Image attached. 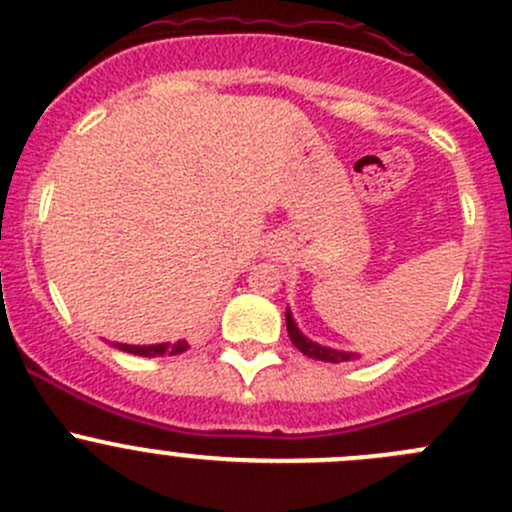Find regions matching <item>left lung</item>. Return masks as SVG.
Wrapping results in <instances>:
<instances>
[{
	"instance_id": "8db88e82",
	"label": "left lung",
	"mask_w": 512,
	"mask_h": 512,
	"mask_svg": "<svg viewBox=\"0 0 512 512\" xmlns=\"http://www.w3.org/2000/svg\"><path fill=\"white\" fill-rule=\"evenodd\" d=\"M285 319H287V332H289V339H292L294 347L299 349L304 356H312V359H319V361H332V364H339V361H354L359 359L354 352H339V349H329V347H322V344L312 342V339L304 337L302 332H299L297 322H294L292 312H285Z\"/></svg>"
}]
</instances>
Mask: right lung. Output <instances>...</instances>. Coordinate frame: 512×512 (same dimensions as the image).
<instances>
[{"mask_svg":"<svg viewBox=\"0 0 512 512\" xmlns=\"http://www.w3.org/2000/svg\"><path fill=\"white\" fill-rule=\"evenodd\" d=\"M116 349H121V352H128V354H136V356H175V354H183L185 349H188V342L185 339H180V342L175 344H143V347H138V344H113Z\"/></svg>","mask_w":512,"mask_h":512,"instance_id":"1","label":"right lung"}]
</instances>
